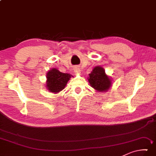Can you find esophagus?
<instances>
[{
  "mask_svg": "<svg viewBox=\"0 0 156 156\" xmlns=\"http://www.w3.org/2000/svg\"><path fill=\"white\" fill-rule=\"evenodd\" d=\"M73 71H74V73H75L79 74L80 73V69L78 67V66H76V67L73 69Z\"/></svg>",
  "mask_w": 156,
  "mask_h": 156,
  "instance_id": "1",
  "label": "esophagus"
}]
</instances>
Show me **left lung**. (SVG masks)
I'll list each match as a JSON object with an SVG mask.
<instances>
[{
  "instance_id": "1",
  "label": "left lung",
  "mask_w": 156,
  "mask_h": 156,
  "mask_svg": "<svg viewBox=\"0 0 156 156\" xmlns=\"http://www.w3.org/2000/svg\"><path fill=\"white\" fill-rule=\"evenodd\" d=\"M91 87L100 92H107L112 86V80L105 73L104 69L101 66H96L89 74L87 78Z\"/></svg>"
}]
</instances>
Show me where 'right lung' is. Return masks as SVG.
<instances>
[{"label": "right lung", "mask_w": 156, "mask_h": 156, "mask_svg": "<svg viewBox=\"0 0 156 156\" xmlns=\"http://www.w3.org/2000/svg\"><path fill=\"white\" fill-rule=\"evenodd\" d=\"M72 75L60 72L56 68H53L46 74V87L50 92L59 93L64 90Z\"/></svg>", "instance_id": "right-lung-1"}]
</instances>
